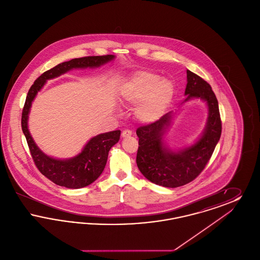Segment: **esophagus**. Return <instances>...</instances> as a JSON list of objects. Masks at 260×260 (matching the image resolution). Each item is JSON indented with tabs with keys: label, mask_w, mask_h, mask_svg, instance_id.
I'll return each instance as SVG.
<instances>
[{
	"label": "esophagus",
	"mask_w": 260,
	"mask_h": 260,
	"mask_svg": "<svg viewBox=\"0 0 260 260\" xmlns=\"http://www.w3.org/2000/svg\"><path fill=\"white\" fill-rule=\"evenodd\" d=\"M132 135H133V133L129 129H124L122 132V137H127V136H131Z\"/></svg>",
	"instance_id": "34e87169"
}]
</instances>
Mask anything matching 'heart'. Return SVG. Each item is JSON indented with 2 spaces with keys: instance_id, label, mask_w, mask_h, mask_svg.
<instances>
[{
  "instance_id": "b5f03b06",
  "label": "heart",
  "mask_w": 260,
  "mask_h": 260,
  "mask_svg": "<svg viewBox=\"0 0 260 260\" xmlns=\"http://www.w3.org/2000/svg\"><path fill=\"white\" fill-rule=\"evenodd\" d=\"M174 85L168 78L151 71H138L132 75L121 88V99L126 104H138L136 117L143 123L159 120L171 104Z\"/></svg>"
}]
</instances>
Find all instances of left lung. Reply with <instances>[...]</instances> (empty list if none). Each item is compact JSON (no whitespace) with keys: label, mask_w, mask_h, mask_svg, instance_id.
<instances>
[{"label":"left lung","mask_w":260,"mask_h":260,"mask_svg":"<svg viewBox=\"0 0 260 260\" xmlns=\"http://www.w3.org/2000/svg\"><path fill=\"white\" fill-rule=\"evenodd\" d=\"M186 99H200L207 102L209 116L203 135L191 146L173 151L162 141V136L172 124L173 112L158 121L136 129L138 150L137 167L149 181L157 185L175 188L193 181L203 172L221 136V120L218 101L210 84L198 75L187 70Z\"/></svg>","instance_id":"1"}]
</instances>
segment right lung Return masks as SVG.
<instances>
[{
  "mask_svg": "<svg viewBox=\"0 0 260 260\" xmlns=\"http://www.w3.org/2000/svg\"><path fill=\"white\" fill-rule=\"evenodd\" d=\"M114 55L86 56L62 62L41 75L30 87L25 100L21 117V127L31 156L38 170L53 183L71 189H79L91 184L103 172L108 153L120 139L121 131H113L92 137L77 156L70 159H54L46 155L38 147L28 129V117L32 101L48 80L59 77L72 69L95 68L112 61Z\"/></svg>",
  "mask_w": 260,
  "mask_h": 260,
  "instance_id": "right-lung-1",
  "label": "right lung"
}]
</instances>
